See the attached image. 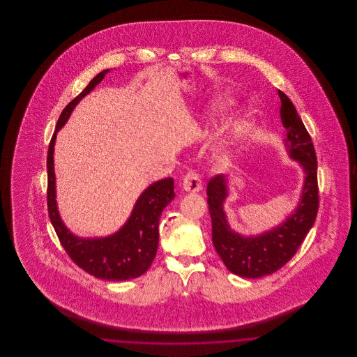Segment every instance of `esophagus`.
<instances>
[{
	"label": "esophagus",
	"instance_id": "1",
	"mask_svg": "<svg viewBox=\"0 0 357 357\" xmlns=\"http://www.w3.org/2000/svg\"><path fill=\"white\" fill-rule=\"evenodd\" d=\"M183 190L185 191H201L202 190V182H201V178L198 175V172L195 170H188L186 172V175L183 176Z\"/></svg>",
	"mask_w": 357,
	"mask_h": 357
}]
</instances>
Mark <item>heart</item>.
<instances>
[{
	"instance_id": "obj_1",
	"label": "heart",
	"mask_w": 357,
	"mask_h": 357,
	"mask_svg": "<svg viewBox=\"0 0 357 357\" xmlns=\"http://www.w3.org/2000/svg\"><path fill=\"white\" fill-rule=\"evenodd\" d=\"M220 109V108H218ZM246 128H248V123L245 121H242V123H239L237 126V128H236V132H237L238 135H242L245 131H246Z\"/></svg>"
}]
</instances>
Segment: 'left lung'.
<instances>
[{
	"mask_svg": "<svg viewBox=\"0 0 357 357\" xmlns=\"http://www.w3.org/2000/svg\"><path fill=\"white\" fill-rule=\"evenodd\" d=\"M281 120L287 130L285 146L293 159L305 170V185L297 210L280 227L259 237L243 238L230 230L222 204L226 198L223 175H215L207 185V204L211 217L213 243L226 268L246 278H258L281 269L297 253L319 211L317 158L312 137L294 104L278 89Z\"/></svg>",
	"mask_w": 357,
	"mask_h": 357,
	"instance_id": "1",
	"label": "left lung"
}]
</instances>
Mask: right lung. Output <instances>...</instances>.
Instances as JSON below:
<instances>
[{
  "label": "right lung",
  "mask_w": 357,
  "mask_h": 357,
  "mask_svg": "<svg viewBox=\"0 0 357 357\" xmlns=\"http://www.w3.org/2000/svg\"><path fill=\"white\" fill-rule=\"evenodd\" d=\"M105 73L107 70H102L93 77L92 82L69 102L59 118L47 156V204L53 229L69 258L80 269L96 278L124 281L142 275L153 264L159 242V220L163 208L175 197L174 179L165 178L149 187L137 199L128 222L111 237L80 239L72 236L59 217L54 199L53 146L56 132L64 126L73 107L102 82Z\"/></svg>",
  "instance_id": "right-lung-1"
}]
</instances>
